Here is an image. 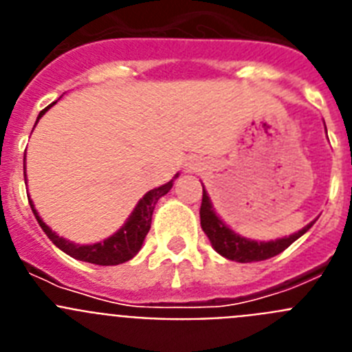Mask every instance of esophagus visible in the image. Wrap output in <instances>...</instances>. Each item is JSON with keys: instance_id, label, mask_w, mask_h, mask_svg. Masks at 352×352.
<instances>
[{"instance_id": "esophagus-1", "label": "esophagus", "mask_w": 352, "mask_h": 352, "mask_svg": "<svg viewBox=\"0 0 352 352\" xmlns=\"http://www.w3.org/2000/svg\"><path fill=\"white\" fill-rule=\"evenodd\" d=\"M186 169H188V170H197V164H194V162H192V164H186Z\"/></svg>"}]
</instances>
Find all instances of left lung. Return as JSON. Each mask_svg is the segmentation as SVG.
Returning a JSON list of instances; mask_svg holds the SVG:
<instances>
[{"instance_id": "8db88e82", "label": "left lung", "mask_w": 352, "mask_h": 352, "mask_svg": "<svg viewBox=\"0 0 352 352\" xmlns=\"http://www.w3.org/2000/svg\"><path fill=\"white\" fill-rule=\"evenodd\" d=\"M199 214H201V227H203V231L206 232L208 238H210L214 250L219 252L220 256L226 257V259L236 261V263H256V261H264L270 259V257L278 256L280 252H284L289 245L294 243L300 236H303L314 226V222L309 223L301 231L294 232L289 238L275 239V241H254V239H247L243 236L236 234L234 231H231L214 214L213 206H211V201L208 197L206 190H204V186L203 203H201Z\"/></svg>"}]
</instances>
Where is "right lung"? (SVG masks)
Segmentation results:
<instances>
[{
    "label": "right lung",
    "mask_w": 352,
    "mask_h": 352,
    "mask_svg": "<svg viewBox=\"0 0 352 352\" xmlns=\"http://www.w3.org/2000/svg\"><path fill=\"white\" fill-rule=\"evenodd\" d=\"M51 105H49V107H51ZM49 107L40 111L38 118H42V114L45 113ZM24 170H26V167H24ZM24 179H26V173H24ZM170 186H173V182L158 186V188H153V190H149L148 194L139 201L135 210L130 214V219L126 220L125 226L121 227L116 234L104 239L102 243L93 245H76L72 243V241H68V239L60 238V236L56 234V232H52L51 229L42 222V219L38 217V213H36L35 206H33L31 201L30 206L31 210H33V213H35V219L38 220L43 232H45L52 243L60 248V250H63L65 254H68V256L74 257V259L84 261V263L98 264V266H114V264L126 263V261L132 259V257L141 250L142 241H144L149 227H151V214H153L155 204H157V201L162 195H166L167 192L170 190Z\"/></svg>",
    "instance_id": "1"
}]
</instances>
